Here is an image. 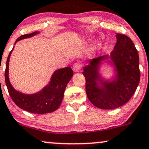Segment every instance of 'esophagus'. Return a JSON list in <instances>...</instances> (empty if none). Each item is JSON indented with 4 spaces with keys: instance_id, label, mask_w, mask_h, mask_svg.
Returning <instances> with one entry per match:
<instances>
[{
    "instance_id": "esophagus-1",
    "label": "esophagus",
    "mask_w": 149,
    "mask_h": 149,
    "mask_svg": "<svg viewBox=\"0 0 149 149\" xmlns=\"http://www.w3.org/2000/svg\"><path fill=\"white\" fill-rule=\"evenodd\" d=\"M81 67H82V65H81L80 63L77 62L73 66V70L75 72H78V71H80Z\"/></svg>"
}]
</instances>
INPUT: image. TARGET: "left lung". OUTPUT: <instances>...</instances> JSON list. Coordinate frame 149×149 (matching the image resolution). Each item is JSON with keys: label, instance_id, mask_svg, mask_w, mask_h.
<instances>
[{"label": "left lung", "instance_id": "1", "mask_svg": "<svg viewBox=\"0 0 149 149\" xmlns=\"http://www.w3.org/2000/svg\"><path fill=\"white\" fill-rule=\"evenodd\" d=\"M116 38L110 55L91 59L82 71L88 98L100 109H113L124 105L133 96L140 82L139 55L133 41L120 33H116ZM104 62L111 65L115 73L108 80L99 73L100 65Z\"/></svg>", "mask_w": 149, "mask_h": 149}]
</instances>
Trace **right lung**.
Here are the masks:
<instances>
[{"instance_id": "right-lung-1", "label": "right lung", "mask_w": 149, "mask_h": 149, "mask_svg": "<svg viewBox=\"0 0 149 149\" xmlns=\"http://www.w3.org/2000/svg\"><path fill=\"white\" fill-rule=\"evenodd\" d=\"M39 33L38 31H35L29 34L22 35L17 39L15 44L20 40L33 37ZM14 48V47L7 58L5 71V83L11 98L19 108L33 113L45 114L57 110L63 101L66 86L73 76L72 69L67 67L56 70L51 77L49 84L37 93H21L13 87L9 78V58Z\"/></svg>"}]
</instances>
